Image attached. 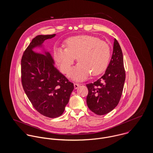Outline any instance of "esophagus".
<instances>
[{"mask_svg": "<svg viewBox=\"0 0 153 153\" xmlns=\"http://www.w3.org/2000/svg\"><path fill=\"white\" fill-rule=\"evenodd\" d=\"M74 88H75V89H77L80 86V84H76V83H74Z\"/></svg>", "mask_w": 153, "mask_h": 153, "instance_id": "esophagus-1", "label": "esophagus"}]
</instances>
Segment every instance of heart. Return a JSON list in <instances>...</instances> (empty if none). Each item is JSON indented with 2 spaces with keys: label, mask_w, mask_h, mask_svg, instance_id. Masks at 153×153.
<instances>
[{
  "label": "heart",
  "mask_w": 153,
  "mask_h": 153,
  "mask_svg": "<svg viewBox=\"0 0 153 153\" xmlns=\"http://www.w3.org/2000/svg\"><path fill=\"white\" fill-rule=\"evenodd\" d=\"M65 47L54 49L53 59L61 71L68 75L77 57L79 63L71 74L75 80H84L91 73L92 75H97L108 66L109 46L97 37L90 35L71 37L66 41Z\"/></svg>",
  "instance_id": "heart-1"
}]
</instances>
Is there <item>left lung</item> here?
I'll return each instance as SVG.
<instances>
[{"mask_svg": "<svg viewBox=\"0 0 153 153\" xmlns=\"http://www.w3.org/2000/svg\"><path fill=\"white\" fill-rule=\"evenodd\" d=\"M114 41L112 55L105 74L94 83L87 84L88 107L99 115L108 114L117 106L126 79L122 50L116 39Z\"/></svg>", "mask_w": 153, "mask_h": 153, "instance_id": "left-lung-1", "label": "left lung"}]
</instances>
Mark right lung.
<instances>
[{
  "label": "right lung",
  "instance_id": "1",
  "mask_svg": "<svg viewBox=\"0 0 153 153\" xmlns=\"http://www.w3.org/2000/svg\"><path fill=\"white\" fill-rule=\"evenodd\" d=\"M56 34L38 35L29 45L21 60L24 91L33 107L49 118H56L64 112L74 89L73 83L55 67L54 60L44 47V41ZM35 48L43 54L35 52Z\"/></svg>",
  "mask_w": 153,
  "mask_h": 153
}]
</instances>
